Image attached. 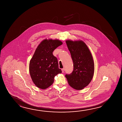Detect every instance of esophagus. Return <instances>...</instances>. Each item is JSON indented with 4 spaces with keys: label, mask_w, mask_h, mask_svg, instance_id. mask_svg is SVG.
Wrapping results in <instances>:
<instances>
[{
    "label": "esophagus",
    "mask_w": 122,
    "mask_h": 122,
    "mask_svg": "<svg viewBox=\"0 0 122 122\" xmlns=\"http://www.w3.org/2000/svg\"><path fill=\"white\" fill-rule=\"evenodd\" d=\"M62 72H64V71H65V69L64 68H63L62 69Z\"/></svg>",
    "instance_id": "34e87169"
}]
</instances>
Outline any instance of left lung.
Listing matches in <instances>:
<instances>
[{
    "mask_svg": "<svg viewBox=\"0 0 122 122\" xmlns=\"http://www.w3.org/2000/svg\"><path fill=\"white\" fill-rule=\"evenodd\" d=\"M66 42L72 59L73 70L65 76L71 87L75 90H82L90 83L94 75V63L92 54L81 40H66Z\"/></svg>",
    "mask_w": 122,
    "mask_h": 122,
    "instance_id": "obj_1",
    "label": "left lung"
}]
</instances>
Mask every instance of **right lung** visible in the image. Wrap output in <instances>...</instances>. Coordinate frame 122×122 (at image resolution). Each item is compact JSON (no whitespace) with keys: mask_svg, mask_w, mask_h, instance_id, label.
<instances>
[{"mask_svg":"<svg viewBox=\"0 0 122 122\" xmlns=\"http://www.w3.org/2000/svg\"><path fill=\"white\" fill-rule=\"evenodd\" d=\"M58 40H43L38 46L30 62V73L37 87L45 90L54 82V77L62 70L59 68L57 58L53 51L62 44Z\"/></svg>","mask_w":122,"mask_h":122,"instance_id":"1","label":"right lung"}]
</instances>
